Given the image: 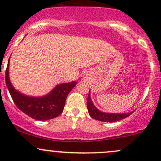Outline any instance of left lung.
Segmentation results:
<instances>
[{
  "instance_id": "left-lung-1",
  "label": "left lung",
  "mask_w": 161,
  "mask_h": 161,
  "mask_svg": "<svg viewBox=\"0 0 161 161\" xmlns=\"http://www.w3.org/2000/svg\"><path fill=\"white\" fill-rule=\"evenodd\" d=\"M87 108L88 111H89V115L92 118L98 120V121H105V122L118 121L119 120L128 117V116L133 113L131 112L129 113H125V114H114V113H105L101 112L93 105L92 101L91 100V97H90V90L87 98Z\"/></svg>"
}]
</instances>
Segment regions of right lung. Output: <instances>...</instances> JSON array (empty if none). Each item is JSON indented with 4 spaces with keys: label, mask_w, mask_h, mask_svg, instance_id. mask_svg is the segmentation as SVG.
<instances>
[{
    "label": "right lung",
    "mask_w": 161,
    "mask_h": 161,
    "mask_svg": "<svg viewBox=\"0 0 161 161\" xmlns=\"http://www.w3.org/2000/svg\"><path fill=\"white\" fill-rule=\"evenodd\" d=\"M9 63L5 72L7 87L16 106L31 117L39 121L56 118L63 112L66 99L69 92L76 86V82L58 85L49 94L43 97H30L21 94L10 83L9 78Z\"/></svg>",
    "instance_id": "add662e5"
}]
</instances>
